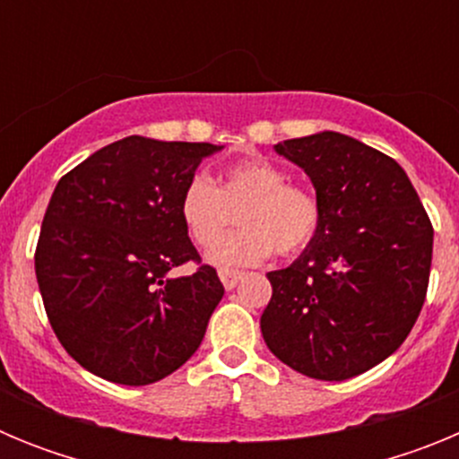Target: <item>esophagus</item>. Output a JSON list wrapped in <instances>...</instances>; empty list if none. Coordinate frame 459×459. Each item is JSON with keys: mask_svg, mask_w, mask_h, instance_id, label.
<instances>
[{"mask_svg": "<svg viewBox=\"0 0 459 459\" xmlns=\"http://www.w3.org/2000/svg\"><path fill=\"white\" fill-rule=\"evenodd\" d=\"M218 275H221L222 285H225V290H234V287L238 285L243 280V271H234V269H221L218 271Z\"/></svg>", "mask_w": 459, "mask_h": 459, "instance_id": "1", "label": "esophagus"}]
</instances>
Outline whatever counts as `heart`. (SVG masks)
<instances>
[{"label":"heart","mask_w":459,"mask_h":459,"mask_svg":"<svg viewBox=\"0 0 459 459\" xmlns=\"http://www.w3.org/2000/svg\"><path fill=\"white\" fill-rule=\"evenodd\" d=\"M239 211L237 233L220 237ZM322 200L303 184H291L282 165L269 158L250 156L230 163L213 186L195 174L179 197V218L200 248H210L213 264L255 266L278 255L301 253L315 241L322 227Z\"/></svg>","instance_id":"1"}]
</instances>
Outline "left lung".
<instances>
[{
  "label": "left lung",
  "instance_id": "left-lung-1",
  "mask_svg": "<svg viewBox=\"0 0 459 459\" xmlns=\"http://www.w3.org/2000/svg\"><path fill=\"white\" fill-rule=\"evenodd\" d=\"M322 200L315 241L266 273L259 326L291 370L344 381L375 368L411 333L425 303L435 230L407 172L386 153L324 131L275 144Z\"/></svg>",
  "mask_w": 459,
  "mask_h": 459
}]
</instances>
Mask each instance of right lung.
<instances>
[{"mask_svg":"<svg viewBox=\"0 0 459 459\" xmlns=\"http://www.w3.org/2000/svg\"><path fill=\"white\" fill-rule=\"evenodd\" d=\"M218 149L131 135L59 179L36 243V280L52 331L84 370L147 386L197 351L225 287L190 243L179 197ZM188 261L193 276L169 278Z\"/></svg>","mask_w":459,"mask_h":459,"instance_id":"right-lung-1","label":"right lung"}]
</instances>
